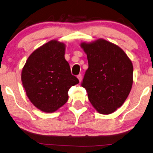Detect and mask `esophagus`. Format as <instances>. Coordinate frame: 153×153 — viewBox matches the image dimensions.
<instances>
[{"label": "esophagus", "instance_id": "obj_1", "mask_svg": "<svg viewBox=\"0 0 153 153\" xmlns=\"http://www.w3.org/2000/svg\"><path fill=\"white\" fill-rule=\"evenodd\" d=\"M77 79H79V82H81L82 79V75H81V74H79L78 76H77Z\"/></svg>", "mask_w": 153, "mask_h": 153}]
</instances>
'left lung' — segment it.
I'll list each match as a JSON object with an SVG mask.
<instances>
[{
	"instance_id": "left-lung-1",
	"label": "left lung",
	"mask_w": 153,
	"mask_h": 153,
	"mask_svg": "<svg viewBox=\"0 0 153 153\" xmlns=\"http://www.w3.org/2000/svg\"><path fill=\"white\" fill-rule=\"evenodd\" d=\"M80 47L87 56L88 68L82 86L97 112L109 115L122 106L133 82V66L121 48L102 38Z\"/></svg>"
}]
</instances>
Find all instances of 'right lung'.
Masks as SVG:
<instances>
[{
  "mask_svg": "<svg viewBox=\"0 0 153 153\" xmlns=\"http://www.w3.org/2000/svg\"><path fill=\"white\" fill-rule=\"evenodd\" d=\"M65 49L64 42L49 41L29 56L22 69L27 96L42 112L53 113L62 107L69 99L71 86L79 83L65 60Z\"/></svg>",
  "mask_w": 153,
  "mask_h": 153,
  "instance_id": "obj_1",
  "label": "right lung"
}]
</instances>
